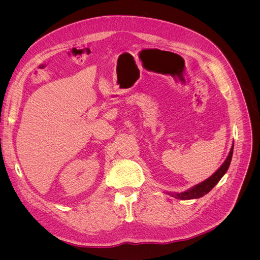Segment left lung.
Returning <instances> with one entry per match:
<instances>
[{"mask_svg": "<svg viewBox=\"0 0 260 260\" xmlns=\"http://www.w3.org/2000/svg\"><path fill=\"white\" fill-rule=\"evenodd\" d=\"M233 149H234V144L232 145L231 151L229 153L228 158L225 159V161L223 162V165L217 170V172H215L209 179L204 180L203 182L195 185L194 187L189 188L186 192L183 193H177V194H172L170 193V195H172L173 197L177 198V199H181V200H188V199H196V198H200L202 196H204L206 194H208L210 190L219 182V180L222 178L223 175L226 173L230 163L232 160V156H233Z\"/></svg>", "mask_w": 260, "mask_h": 260, "instance_id": "1", "label": "left lung"}]
</instances>
